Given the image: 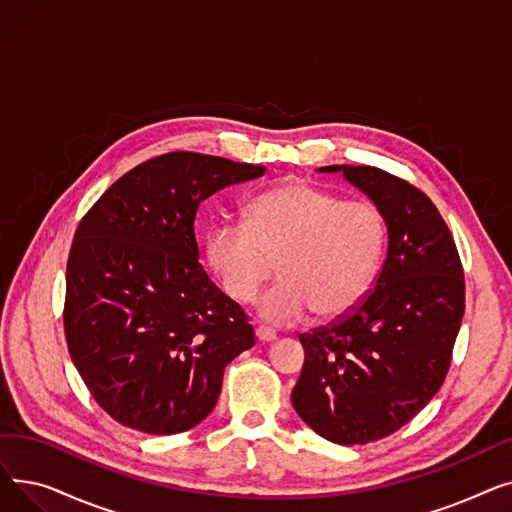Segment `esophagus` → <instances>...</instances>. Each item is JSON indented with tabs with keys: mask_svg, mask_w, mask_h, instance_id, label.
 <instances>
[{
	"mask_svg": "<svg viewBox=\"0 0 512 512\" xmlns=\"http://www.w3.org/2000/svg\"><path fill=\"white\" fill-rule=\"evenodd\" d=\"M255 334H257V340H261V342H274L276 338H278V334H276V330L274 328H270V326H257V330H255Z\"/></svg>",
	"mask_w": 512,
	"mask_h": 512,
	"instance_id": "esophagus-1",
	"label": "esophagus"
}]
</instances>
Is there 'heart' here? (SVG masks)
<instances>
[{"label":"heart","instance_id":"1","mask_svg":"<svg viewBox=\"0 0 512 512\" xmlns=\"http://www.w3.org/2000/svg\"><path fill=\"white\" fill-rule=\"evenodd\" d=\"M386 222L371 201L290 180L253 197L245 224H218L207 236V257L222 288L247 303L276 272L261 313L297 321L313 311L338 319L355 311L378 276Z\"/></svg>","mask_w":512,"mask_h":512}]
</instances>
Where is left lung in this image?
<instances>
[{
	"label": "left lung",
	"mask_w": 512,
	"mask_h": 512,
	"mask_svg": "<svg viewBox=\"0 0 512 512\" xmlns=\"http://www.w3.org/2000/svg\"><path fill=\"white\" fill-rule=\"evenodd\" d=\"M378 205L388 253L363 303L299 334L305 348L292 407L321 438L378 442L436 396L465 313V276L438 207L407 180L373 166H328Z\"/></svg>",
	"instance_id": "1"
}]
</instances>
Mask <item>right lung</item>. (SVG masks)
Masks as SVG:
<instances>
[{"instance_id": "obj_1", "label": "right lung", "mask_w": 512, "mask_h": 512, "mask_svg": "<svg viewBox=\"0 0 512 512\" xmlns=\"http://www.w3.org/2000/svg\"><path fill=\"white\" fill-rule=\"evenodd\" d=\"M265 166L193 151L143 161L83 215L66 265L64 332L97 405L170 436L218 402L226 365L255 344L249 315L199 261L195 218L220 188Z\"/></svg>"}]
</instances>
